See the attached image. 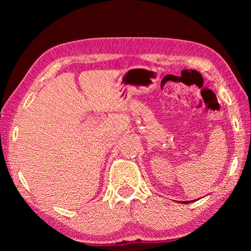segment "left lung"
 <instances>
[{
    "label": "left lung",
    "instance_id": "obj_1",
    "mask_svg": "<svg viewBox=\"0 0 251 251\" xmlns=\"http://www.w3.org/2000/svg\"><path fill=\"white\" fill-rule=\"evenodd\" d=\"M189 202H193V201H188V202H187V201H185L184 203H189Z\"/></svg>",
    "mask_w": 251,
    "mask_h": 251
}]
</instances>
